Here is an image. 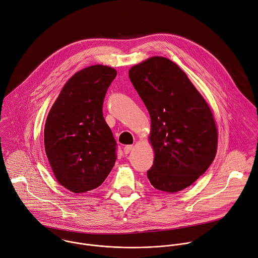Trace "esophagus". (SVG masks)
Returning <instances> with one entry per match:
<instances>
[{
	"instance_id": "esophagus-1",
	"label": "esophagus",
	"mask_w": 258,
	"mask_h": 258,
	"mask_svg": "<svg viewBox=\"0 0 258 258\" xmlns=\"http://www.w3.org/2000/svg\"><path fill=\"white\" fill-rule=\"evenodd\" d=\"M132 148H133V145H126V146L124 147V152H125L126 154H128V153L132 150Z\"/></svg>"
}]
</instances>
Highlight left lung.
Masks as SVG:
<instances>
[{
  "mask_svg": "<svg viewBox=\"0 0 258 258\" xmlns=\"http://www.w3.org/2000/svg\"><path fill=\"white\" fill-rule=\"evenodd\" d=\"M129 78L150 115L148 139L154 160L147 178L158 190L179 192L215 160L218 128L212 110L186 73L168 58L154 56L134 65Z\"/></svg>",
  "mask_w": 258,
  "mask_h": 258,
  "instance_id": "1",
  "label": "left lung"
}]
</instances>
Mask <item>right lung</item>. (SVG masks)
I'll return each mask as SVG.
<instances>
[{
    "mask_svg": "<svg viewBox=\"0 0 258 258\" xmlns=\"http://www.w3.org/2000/svg\"><path fill=\"white\" fill-rule=\"evenodd\" d=\"M117 75L109 66L76 72L51 106L44 149L58 183L73 193L100 186L116 162V140L102 116L106 92Z\"/></svg>",
    "mask_w": 258,
    "mask_h": 258,
    "instance_id": "1",
    "label": "right lung"
}]
</instances>
